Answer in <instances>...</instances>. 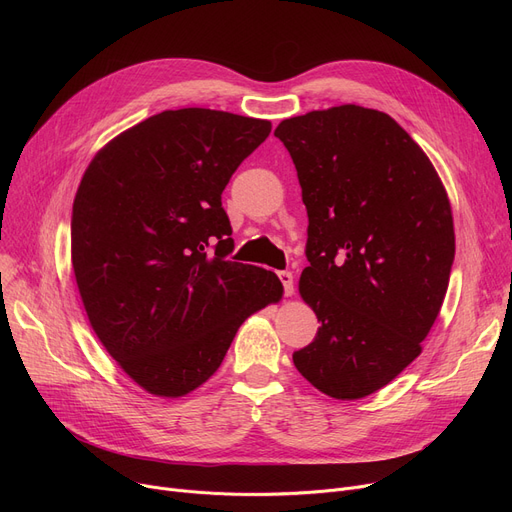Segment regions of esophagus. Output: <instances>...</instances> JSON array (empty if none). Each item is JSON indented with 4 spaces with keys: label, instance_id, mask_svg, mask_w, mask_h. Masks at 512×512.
I'll use <instances>...</instances> for the list:
<instances>
[{
    "label": "esophagus",
    "instance_id": "esophagus-1",
    "mask_svg": "<svg viewBox=\"0 0 512 512\" xmlns=\"http://www.w3.org/2000/svg\"><path fill=\"white\" fill-rule=\"evenodd\" d=\"M278 278H280V282H282V286H284V294H286V297H290V294L294 292L292 274H290V272H278Z\"/></svg>",
    "mask_w": 512,
    "mask_h": 512
}]
</instances>
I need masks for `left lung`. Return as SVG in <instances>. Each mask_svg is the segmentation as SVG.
<instances>
[{"mask_svg":"<svg viewBox=\"0 0 512 512\" xmlns=\"http://www.w3.org/2000/svg\"><path fill=\"white\" fill-rule=\"evenodd\" d=\"M288 149L309 215L301 294L319 328L294 351L317 390L355 400L415 361L454 261L444 186L396 120L361 105L288 118Z\"/></svg>","mask_w":512,"mask_h":512,"instance_id":"8db88e82","label":"left lung"}]
</instances>
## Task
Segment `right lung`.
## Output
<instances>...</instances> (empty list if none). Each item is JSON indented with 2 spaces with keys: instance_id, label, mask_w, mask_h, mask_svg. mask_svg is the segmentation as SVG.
<instances>
[{
  "instance_id": "1",
  "label": "right lung",
  "mask_w": 512,
  "mask_h": 512,
  "mask_svg": "<svg viewBox=\"0 0 512 512\" xmlns=\"http://www.w3.org/2000/svg\"><path fill=\"white\" fill-rule=\"evenodd\" d=\"M272 132L267 120L184 107L107 143L72 207V267L91 326L151 394L215 373L251 313L282 299L274 272L230 261L222 193Z\"/></svg>"
}]
</instances>
